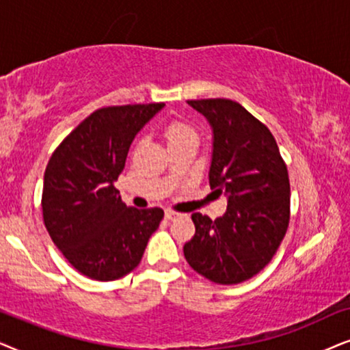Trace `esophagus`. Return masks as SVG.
<instances>
[{"label": "esophagus", "instance_id": "34e87169", "mask_svg": "<svg viewBox=\"0 0 350 350\" xmlns=\"http://www.w3.org/2000/svg\"><path fill=\"white\" fill-rule=\"evenodd\" d=\"M178 216H179V213L171 211V209H166V213H165V217L166 219H174V217H178Z\"/></svg>", "mask_w": 350, "mask_h": 350}]
</instances>
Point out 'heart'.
Wrapping results in <instances>:
<instances>
[{"label":"heart","instance_id":"obj_1","mask_svg":"<svg viewBox=\"0 0 350 350\" xmlns=\"http://www.w3.org/2000/svg\"><path fill=\"white\" fill-rule=\"evenodd\" d=\"M165 136L167 144L171 146V144L184 141V139L197 137V131L193 126H190L187 121L172 120L165 126Z\"/></svg>","mask_w":350,"mask_h":350}]
</instances>
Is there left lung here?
Masks as SVG:
<instances>
[{"instance_id":"obj_1","label":"left lung","mask_w":350,"mask_h":350,"mask_svg":"<svg viewBox=\"0 0 350 350\" xmlns=\"http://www.w3.org/2000/svg\"><path fill=\"white\" fill-rule=\"evenodd\" d=\"M189 104L213 128L209 185L229 195L227 211L211 221L193 213V239L184 256L195 272L219 285L259 273L280 246L290 224V178L275 137L262 121L230 99Z\"/></svg>"}]
</instances>
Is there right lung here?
Masks as SVG:
<instances>
[{
  "label": "right lung",
  "instance_id": "obj_1",
  "mask_svg": "<svg viewBox=\"0 0 350 350\" xmlns=\"http://www.w3.org/2000/svg\"><path fill=\"white\" fill-rule=\"evenodd\" d=\"M163 105L92 111L59 144L46 166L41 195L46 230L64 258L92 280L111 282L136 269L165 216L161 208L126 206L115 187L134 136Z\"/></svg>",
  "mask_w": 350,
  "mask_h": 350
}]
</instances>
